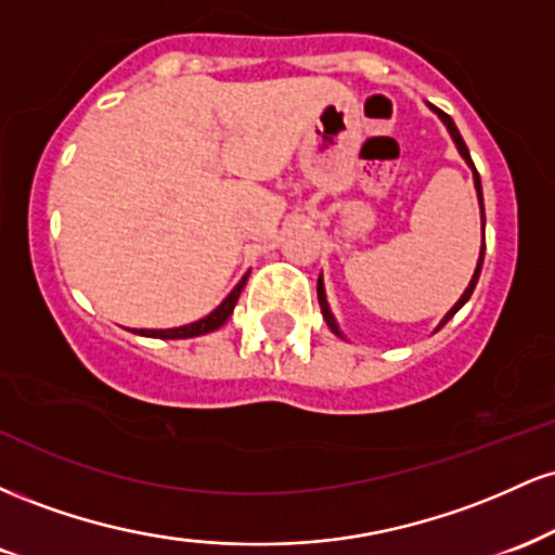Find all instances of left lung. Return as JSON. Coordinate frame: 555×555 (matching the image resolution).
Instances as JSON below:
<instances>
[{
	"mask_svg": "<svg viewBox=\"0 0 555 555\" xmlns=\"http://www.w3.org/2000/svg\"><path fill=\"white\" fill-rule=\"evenodd\" d=\"M433 112L438 114V117H441V122L446 125V130H449V135L454 138V143H456V149H460V154H462V158L464 162L469 164V167H473V177H475V190H477V201H480V214H482V247H480V258H477V269H475V273H473V279H469V286L467 289H464V295L456 299V305L454 308L449 310V313L443 315V321L438 323V328H443L446 323L451 321V318L456 315V310L462 308L464 302H467L469 297H473V292H475V284H477V279H480V271H482V258H486V208H482V184H480V175H477V169H475V164H473V158H469V151H467V145H464V140H462V135H460V130H456V125H454V119L449 117V114L446 112H441V109H436V106H430ZM318 302H321V313H323V318H326V323H328V328L334 331L336 336H341V331H339V326H336V318L331 315V308H328V299H326V289H323V276H318ZM436 328V331H438Z\"/></svg>",
	"mask_w": 555,
	"mask_h": 555,
	"instance_id": "8db88e82",
	"label": "left lung"
}]
</instances>
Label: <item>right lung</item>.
<instances>
[{
	"label": "right lung",
	"mask_w": 555,
	"mask_h": 555,
	"mask_svg": "<svg viewBox=\"0 0 555 555\" xmlns=\"http://www.w3.org/2000/svg\"><path fill=\"white\" fill-rule=\"evenodd\" d=\"M245 282H247V276L242 279V282L234 286L232 292H229L224 302H221L219 308L214 310V313H208L206 318H201V321L188 323V326H180V328H135V331H132V334L151 336V339H193V336L211 334V331L221 328L229 321V315H232L234 305H237L240 292H242V286H245Z\"/></svg>",
	"instance_id": "add662e5"
}]
</instances>
